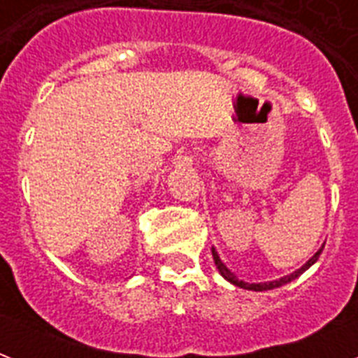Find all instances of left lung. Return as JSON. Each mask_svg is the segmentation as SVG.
<instances>
[{"label": "left lung", "mask_w": 358, "mask_h": 358, "mask_svg": "<svg viewBox=\"0 0 358 358\" xmlns=\"http://www.w3.org/2000/svg\"><path fill=\"white\" fill-rule=\"evenodd\" d=\"M322 250H323V247H322V249H320V250H317L316 255L312 256L310 260L306 262L305 266L301 267V269H297V271L292 273V275H286V277L278 278V280H273V282H264V284H247V282H243V280H238V278H236L234 273L230 271L229 267L224 266L223 262H221V258H219V255H217V250L212 249V255H213V262H215V266H217L219 273H221V275H223V277L227 278V280H229V282L236 284V286H239V288H245V289H255V292H266V289L280 288V286H284V284L292 282V280H294V278L299 277L301 273L306 271V269H308V267H310L312 264H314V262L317 260V258H320V255H322Z\"/></svg>", "instance_id": "obj_1"}]
</instances>
